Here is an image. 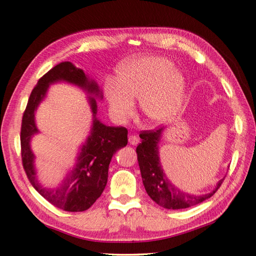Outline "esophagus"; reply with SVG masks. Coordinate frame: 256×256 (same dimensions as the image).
Listing matches in <instances>:
<instances>
[{
	"label": "esophagus",
	"instance_id": "esophagus-1",
	"mask_svg": "<svg viewBox=\"0 0 256 256\" xmlns=\"http://www.w3.org/2000/svg\"><path fill=\"white\" fill-rule=\"evenodd\" d=\"M128 142H129V144L130 145H137L138 142H140V138H138L137 136H129L128 137Z\"/></svg>",
	"mask_w": 256,
	"mask_h": 256
}]
</instances>
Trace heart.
<instances>
[{
  "instance_id": "b5f03b06",
  "label": "heart",
  "mask_w": 256,
  "mask_h": 256,
  "mask_svg": "<svg viewBox=\"0 0 256 256\" xmlns=\"http://www.w3.org/2000/svg\"><path fill=\"white\" fill-rule=\"evenodd\" d=\"M116 86L108 85L111 111L119 119L132 116L134 101H140L147 120L164 122L178 114L184 98L186 83L171 60L158 56H142L120 70Z\"/></svg>"
}]
</instances>
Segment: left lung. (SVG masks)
Segmentation results:
<instances>
[{
	"label": "left lung",
	"mask_w": 256,
	"mask_h": 256,
	"mask_svg": "<svg viewBox=\"0 0 256 256\" xmlns=\"http://www.w3.org/2000/svg\"><path fill=\"white\" fill-rule=\"evenodd\" d=\"M162 132V127L142 132L140 135L142 142L136 148L142 183H144L147 194L160 207L166 209L189 208L204 202V200L212 196L222 186L224 178L218 182L216 189L210 194L194 196L178 190L166 178L160 166L158 158V144Z\"/></svg>",
	"instance_id": "obj_1"
}]
</instances>
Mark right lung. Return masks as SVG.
<instances>
[{"mask_svg":"<svg viewBox=\"0 0 256 256\" xmlns=\"http://www.w3.org/2000/svg\"><path fill=\"white\" fill-rule=\"evenodd\" d=\"M58 80L78 85L96 96L100 94L96 82L90 80L84 72L70 62H62L48 70L31 92L21 122V160L29 182L49 204L65 212H78L88 210L102 194L108 181V170L116 150L128 142V130L124 127H109L96 118V102L90 98L94 116L91 135L80 150L78 164L57 189H46L39 184L34 168V153L30 138L38 129L34 124V111L47 92L49 84Z\"/></svg>","mask_w":256,"mask_h":256,"instance_id":"1","label":"right lung"}]
</instances>
